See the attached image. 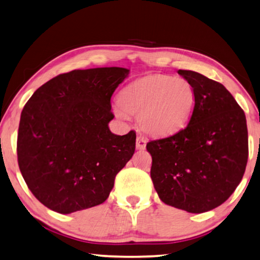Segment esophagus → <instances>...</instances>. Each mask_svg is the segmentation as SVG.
I'll return each mask as SVG.
<instances>
[{
  "label": "esophagus",
  "instance_id": "obj_1",
  "mask_svg": "<svg viewBox=\"0 0 260 260\" xmlns=\"http://www.w3.org/2000/svg\"><path fill=\"white\" fill-rule=\"evenodd\" d=\"M136 147L139 151H143V149L146 148V139L142 137V136H138L137 139H136Z\"/></svg>",
  "mask_w": 260,
  "mask_h": 260
}]
</instances>
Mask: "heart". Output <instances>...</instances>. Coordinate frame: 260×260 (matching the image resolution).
I'll list each match as a JSON object with an SVG mask.
<instances>
[{
  "label": "heart",
  "instance_id": "1",
  "mask_svg": "<svg viewBox=\"0 0 260 260\" xmlns=\"http://www.w3.org/2000/svg\"><path fill=\"white\" fill-rule=\"evenodd\" d=\"M194 102V89L187 80L156 74L126 85L114 113L122 120H127V113L138 114V123L144 131L165 136L186 124Z\"/></svg>",
  "mask_w": 260,
  "mask_h": 260
}]
</instances>
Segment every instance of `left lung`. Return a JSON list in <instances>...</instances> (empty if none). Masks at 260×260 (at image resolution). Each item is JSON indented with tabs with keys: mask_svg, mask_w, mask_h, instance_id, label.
<instances>
[{
	"mask_svg": "<svg viewBox=\"0 0 260 260\" xmlns=\"http://www.w3.org/2000/svg\"><path fill=\"white\" fill-rule=\"evenodd\" d=\"M192 84L194 109L188 124L169 137L151 140V178L162 202L190 213L212 210L242 180L248 162L243 109L219 82L179 70Z\"/></svg>",
	"mask_w": 260,
	"mask_h": 260,
	"instance_id": "obj_1",
	"label": "left lung"
}]
</instances>
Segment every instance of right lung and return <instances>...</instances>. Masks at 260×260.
Listing matches in <instances>:
<instances>
[{
    "label": "right lung",
    "mask_w": 260,
    "mask_h": 260,
    "mask_svg": "<svg viewBox=\"0 0 260 260\" xmlns=\"http://www.w3.org/2000/svg\"><path fill=\"white\" fill-rule=\"evenodd\" d=\"M129 74L122 67L75 70L35 91L21 112L18 165L45 207L72 213L102 204L136 148V133H111V97Z\"/></svg>",
    "instance_id": "obj_1"
}]
</instances>
